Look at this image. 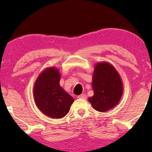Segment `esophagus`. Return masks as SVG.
<instances>
[{"mask_svg": "<svg viewBox=\"0 0 152 152\" xmlns=\"http://www.w3.org/2000/svg\"><path fill=\"white\" fill-rule=\"evenodd\" d=\"M77 98L79 99H85L86 98V95L85 94H82L80 95H78L77 96Z\"/></svg>", "mask_w": 152, "mask_h": 152, "instance_id": "esophagus-1", "label": "esophagus"}]
</instances>
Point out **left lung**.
Segmentation results:
<instances>
[{
	"label": "left lung",
	"instance_id": "left-lung-1",
	"mask_svg": "<svg viewBox=\"0 0 152 152\" xmlns=\"http://www.w3.org/2000/svg\"><path fill=\"white\" fill-rule=\"evenodd\" d=\"M92 87L94 95L88 101L93 109L106 112L119 103L123 93V84L115 68L108 62L95 64L93 73Z\"/></svg>",
	"mask_w": 152,
	"mask_h": 152
}]
</instances>
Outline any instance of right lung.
Here are the masks:
<instances>
[{
  "mask_svg": "<svg viewBox=\"0 0 152 152\" xmlns=\"http://www.w3.org/2000/svg\"><path fill=\"white\" fill-rule=\"evenodd\" d=\"M60 79L58 68H47L38 76L33 88L37 107L51 118H64L74 102V99L60 86Z\"/></svg>",
  "mask_w": 152,
  "mask_h": 152,
  "instance_id": "add662e5",
  "label": "right lung"
}]
</instances>
